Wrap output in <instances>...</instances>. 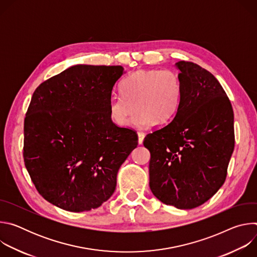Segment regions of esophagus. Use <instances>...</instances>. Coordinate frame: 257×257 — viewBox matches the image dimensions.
Wrapping results in <instances>:
<instances>
[{"mask_svg": "<svg viewBox=\"0 0 257 257\" xmlns=\"http://www.w3.org/2000/svg\"><path fill=\"white\" fill-rule=\"evenodd\" d=\"M137 135H138V143H139V144H142V143H143V139H144L145 134H144L143 132H138V133H137Z\"/></svg>", "mask_w": 257, "mask_h": 257, "instance_id": "1", "label": "esophagus"}]
</instances>
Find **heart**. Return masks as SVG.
<instances>
[{
	"mask_svg": "<svg viewBox=\"0 0 257 257\" xmlns=\"http://www.w3.org/2000/svg\"><path fill=\"white\" fill-rule=\"evenodd\" d=\"M121 91L108 99L109 119L125 127L137 106L131 126L145 129L156 121L167 123L174 118L181 103L182 83L171 69L138 70L123 80Z\"/></svg>",
	"mask_w": 257,
	"mask_h": 257,
	"instance_id": "1",
	"label": "heart"
}]
</instances>
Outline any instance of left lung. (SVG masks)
Returning <instances> with one entry per match:
<instances>
[{
    "mask_svg": "<svg viewBox=\"0 0 257 257\" xmlns=\"http://www.w3.org/2000/svg\"><path fill=\"white\" fill-rule=\"evenodd\" d=\"M182 98L173 121L146 135L150 187L163 203L180 209L203 204L221 188L235 146L229 97L210 72L176 63Z\"/></svg>",
    "mask_w": 257,
    "mask_h": 257,
    "instance_id": "obj_1",
    "label": "left lung"
}]
</instances>
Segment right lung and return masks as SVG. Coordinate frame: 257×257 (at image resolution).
Listing matches in <instances>:
<instances>
[{
	"label": "right lung",
	"instance_id": "obj_1",
	"mask_svg": "<svg viewBox=\"0 0 257 257\" xmlns=\"http://www.w3.org/2000/svg\"><path fill=\"white\" fill-rule=\"evenodd\" d=\"M122 66H72L33 92L24 119L23 158L39 193L68 211L100 206L116 189L135 132L109 119Z\"/></svg>",
	"mask_w": 257,
	"mask_h": 257
}]
</instances>
